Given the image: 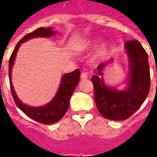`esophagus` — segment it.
<instances>
[{
	"label": "esophagus",
	"instance_id": "1",
	"mask_svg": "<svg viewBox=\"0 0 157 157\" xmlns=\"http://www.w3.org/2000/svg\"><path fill=\"white\" fill-rule=\"evenodd\" d=\"M81 79H82V80H86V79H87V74L85 73V72H82V74H81Z\"/></svg>",
	"mask_w": 157,
	"mask_h": 157
}]
</instances>
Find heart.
<instances>
[{
	"label": "heart",
	"mask_w": 157,
	"mask_h": 157,
	"mask_svg": "<svg viewBox=\"0 0 157 157\" xmlns=\"http://www.w3.org/2000/svg\"><path fill=\"white\" fill-rule=\"evenodd\" d=\"M98 43V39L97 38H92V39H86V41H84L83 43V48H91L92 46H94L95 44H97ZM108 48H109V44L107 43H102L101 46L99 47L98 50L97 52V54L94 56V59H98L100 57H102V55L105 54L107 50H108Z\"/></svg>",
	"instance_id": "1"
}]
</instances>
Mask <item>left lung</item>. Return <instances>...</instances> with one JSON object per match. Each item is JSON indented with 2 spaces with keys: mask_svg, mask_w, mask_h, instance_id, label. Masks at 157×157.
Instances as JSON below:
<instances>
[{
  "mask_svg": "<svg viewBox=\"0 0 157 157\" xmlns=\"http://www.w3.org/2000/svg\"><path fill=\"white\" fill-rule=\"evenodd\" d=\"M128 57V73L123 90L106 84L103 79L105 68L113 61V57L98 66L92 75L94 99L99 113L111 120H124L135 113L142 105L150 91V67L148 55L137 40L125 43Z\"/></svg>",
  "mask_w": 157,
  "mask_h": 157,
  "instance_id": "1",
  "label": "left lung"
}]
</instances>
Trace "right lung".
Instances as JSON below:
<instances>
[{
	"mask_svg": "<svg viewBox=\"0 0 157 157\" xmlns=\"http://www.w3.org/2000/svg\"><path fill=\"white\" fill-rule=\"evenodd\" d=\"M55 33H56V31H55L53 28H48V29L39 28L36 29L33 32L24 36L17 43L9 59V81H10L12 97L14 98L16 105L28 117L44 124H51L56 123L64 117L65 113L69 109L71 97L75 91L76 86L78 85L81 71L79 70H75L71 73L65 74L62 76L58 91L51 101L41 107H32V106L24 104L18 98L12 85V71L14 62H15L17 53L22 43H25L26 41L33 38L52 37L55 35Z\"/></svg>",
	"mask_w": 157,
	"mask_h": 157,
	"instance_id": "right-lung-1",
	"label": "right lung"
}]
</instances>
